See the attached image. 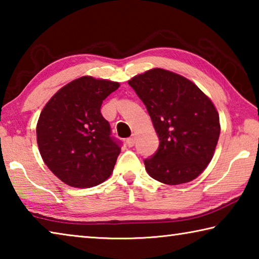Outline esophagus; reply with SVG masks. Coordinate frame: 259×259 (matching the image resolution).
Wrapping results in <instances>:
<instances>
[{
    "label": "esophagus",
    "instance_id": "esophagus-1",
    "mask_svg": "<svg viewBox=\"0 0 259 259\" xmlns=\"http://www.w3.org/2000/svg\"><path fill=\"white\" fill-rule=\"evenodd\" d=\"M125 143H126V145H128L129 147H133L135 145V138L134 137L128 138V139H126Z\"/></svg>",
    "mask_w": 259,
    "mask_h": 259
}]
</instances>
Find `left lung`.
<instances>
[{
	"instance_id": "8db88e82",
	"label": "left lung",
	"mask_w": 259,
	"mask_h": 259,
	"mask_svg": "<svg viewBox=\"0 0 259 259\" xmlns=\"http://www.w3.org/2000/svg\"><path fill=\"white\" fill-rule=\"evenodd\" d=\"M143 100L160 139L159 150L144 160L147 174L166 185L192 182L216 150L221 123L216 107L188 78L152 68L128 81Z\"/></svg>"
}]
</instances>
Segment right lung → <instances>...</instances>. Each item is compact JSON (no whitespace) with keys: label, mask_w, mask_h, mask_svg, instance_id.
Segmentation results:
<instances>
[{"label":"right lung","mask_w":259,"mask_h":259,"mask_svg":"<svg viewBox=\"0 0 259 259\" xmlns=\"http://www.w3.org/2000/svg\"><path fill=\"white\" fill-rule=\"evenodd\" d=\"M119 82L82 76L57 91L36 124L38 151L52 174L76 188L97 186L111 176L121 148L100 113Z\"/></svg>","instance_id":"1"}]
</instances>
